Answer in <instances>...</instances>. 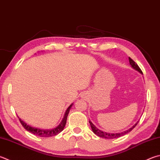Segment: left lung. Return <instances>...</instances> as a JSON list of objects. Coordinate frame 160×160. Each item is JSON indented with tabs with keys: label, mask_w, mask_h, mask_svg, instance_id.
Here are the masks:
<instances>
[{
	"label": "left lung",
	"mask_w": 160,
	"mask_h": 160,
	"mask_svg": "<svg viewBox=\"0 0 160 160\" xmlns=\"http://www.w3.org/2000/svg\"><path fill=\"white\" fill-rule=\"evenodd\" d=\"M129 63L130 65L132 66V67L133 68H134L135 70H136L137 71H138L139 72H141V74H143V72L141 70V68H139V66L137 65V63H136L134 61H133L132 59H131L130 57H129ZM138 123V121L136 122L134 125L133 127H131L130 129H129L128 130H126L124 131L123 132H121V133H107L105 132H103V131H101L100 129H98V128L96 127L95 125H94V124H93L91 121H89V124H90V126H91V128L93 131V132H94L96 135H97L98 136H99V137H102L103 138H108V139H112V138H119L120 137V136H122L124 135L127 134V133H128L129 132H130L131 131H132L134 127L137 125V124Z\"/></svg>",
	"instance_id": "left-lung-1"
}]
</instances>
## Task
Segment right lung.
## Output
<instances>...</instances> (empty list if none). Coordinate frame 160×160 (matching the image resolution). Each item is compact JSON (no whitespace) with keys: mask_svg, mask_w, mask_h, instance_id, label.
I'll use <instances>...</instances> for the list:
<instances>
[{"mask_svg":"<svg viewBox=\"0 0 160 160\" xmlns=\"http://www.w3.org/2000/svg\"><path fill=\"white\" fill-rule=\"evenodd\" d=\"M72 106V103L71 104V105L68 106V108L66 109V112L64 113V115H63V118L62 119V122H61V123L57 127H55L54 129H40L38 128H35V127L28 125L27 123L24 122L20 118H19V120L20 122H21V124H22V126L24 127V128L25 129H27L28 132L33 133V134L36 135V136H40V137H50V136H54L57 135L58 133H59L61 132H62V131L63 130V128H64V127L66 125L68 115L69 113V111H70Z\"/></svg>","mask_w":160,"mask_h":160,"instance_id":"1","label":"right lung"}]
</instances>
